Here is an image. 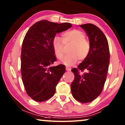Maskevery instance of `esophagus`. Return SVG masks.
Segmentation results:
<instances>
[{"instance_id": "34e87169", "label": "esophagus", "mask_w": 125, "mask_h": 125, "mask_svg": "<svg viewBox=\"0 0 125 125\" xmlns=\"http://www.w3.org/2000/svg\"><path fill=\"white\" fill-rule=\"evenodd\" d=\"M71 69V68L69 66H66V70L67 71H70Z\"/></svg>"}]
</instances>
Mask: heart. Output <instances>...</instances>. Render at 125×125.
Listing matches in <instances>:
<instances>
[{
  "mask_svg": "<svg viewBox=\"0 0 125 125\" xmlns=\"http://www.w3.org/2000/svg\"><path fill=\"white\" fill-rule=\"evenodd\" d=\"M85 35L83 31L77 29H73L64 32L62 39L58 36L53 37L52 46L57 57L60 58L64 53V44L73 43L69 48L68 54L61 59V62L67 65H72L78 62L79 59L84 60L89 53L90 45L85 40Z\"/></svg>",
  "mask_w": 125,
  "mask_h": 125,
  "instance_id": "1",
  "label": "heart"
}]
</instances>
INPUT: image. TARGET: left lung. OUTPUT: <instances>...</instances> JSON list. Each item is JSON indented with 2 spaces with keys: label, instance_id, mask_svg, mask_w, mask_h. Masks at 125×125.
Returning a JSON list of instances; mask_svg holds the SVG:
<instances>
[{
  "label": "left lung",
  "instance_id": "obj_1",
  "mask_svg": "<svg viewBox=\"0 0 125 125\" xmlns=\"http://www.w3.org/2000/svg\"><path fill=\"white\" fill-rule=\"evenodd\" d=\"M89 38L90 50L85 59L77 68L71 70L74 79L71 92L75 100L82 103L91 102L102 92L108 71L110 51L106 37L95 25H80Z\"/></svg>",
  "mask_w": 125,
  "mask_h": 125
}]
</instances>
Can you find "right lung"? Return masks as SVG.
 I'll return each mask as SVG.
<instances>
[{
    "mask_svg": "<svg viewBox=\"0 0 125 125\" xmlns=\"http://www.w3.org/2000/svg\"><path fill=\"white\" fill-rule=\"evenodd\" d=\"M68 22L58 24L43 20L33 24L23 40L21 53V73L27 95L33 100L42 102L50 99L65 67L51 65L57 59L52 41L57 33L72 27Z\"/></svg>",
    "mask_w": 125,
    "mask_h": 125,
    "instance_id": "right-lung-1",
    "label": "right lung"
}]
</instances>
